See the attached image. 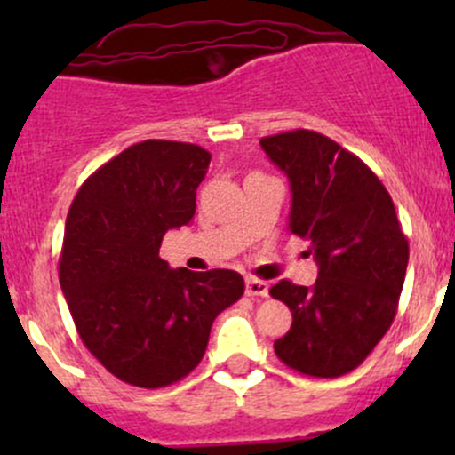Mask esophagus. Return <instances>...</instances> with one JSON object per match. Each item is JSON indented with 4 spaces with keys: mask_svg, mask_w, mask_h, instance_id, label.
Instances as JSON below:
<instances>
[{
    "mask_svg": "<svg viewBox=\"0 0 455 455\" xmlns=\"http://www.w3.org/2000/svg\"><path fill=\"white\" fill-rule=\"evenodd\" d=\"M245 295L248 297H267L269 295V284L259 278H248L245 280Z\"/></svg>",
    "mask_w": 455,
    "mask_h": 455,
    "instance_id": "obj_1",
    "label": "esophagus"
}]
</instances>
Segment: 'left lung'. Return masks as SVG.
I'll return each instance as SVG.
<instances>
[{
  "label": "left lung",
  "mask_w": 455,
  "mask_h": 455,
  "mask_svg": "<svg viewBox=\"0 0 455 455\" xmlns=\"http://www.w3.org/2000/svg\"><path fill=\"white\" fill-rule=\"evenodd\" d=\"M291 181V233L310 242L315 286L280 280L274 299L293 312L289 333L274 342L282 363L299 374L336 379L374 351L398 312L409 239L394 201L363 160L315 130L260 139Z\"/></svg>",
  "instance_id": "obj_1"
}]
</instances>
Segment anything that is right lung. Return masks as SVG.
Listing matches in <instances>:
<instances>
[{"label": "right lung", "mask_w": 455, "mask_h": 455, "mask_svg": "<svg viewBox=\"0 0 455 455\" xmlns=\"http://www.w3.org/2000/svg\"><path fill=\"white\" fill-rule=\"evenodd\" d=\"M212 154L140 140L78 188L66 218L60 284L78 336L113 377L158 389L201 363L216 316L243 295L231 269H171L166 231L196 210Z\"/></svg>", "instance_id": "add662e5"}]
</instances>
